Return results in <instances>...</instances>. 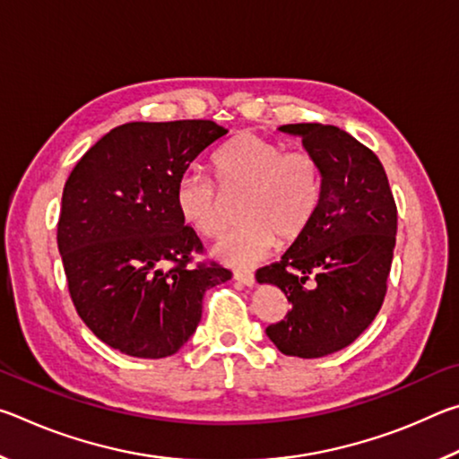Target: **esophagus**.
I'll return each mask as SVG.
<instances>
[{
	"mask_svg": "<svg viewBox=\"0 0 459 459\" xmlns=\"http://www.w3.org/2000/svg\"><path fill=\"white\" fill-rule=\"evenodd\" d=\"M235 281H238L240 285L253 287V285H255V275H253V273H247V271H237V273H235Z\"/></svg>",
	"mask_w": 459,
	"mask_h": 459,
	"instance_id": "34e87169",
	"label": "esophagus"
}]
</instances>
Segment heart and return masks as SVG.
<instances>
[{"label":"heart","instance_id":"b5f03b06","mask_svg":"<svg viewBox=\"0 0 459 459\" xmlns=\"http://www.w3.org/2000/svg\"><path fill=\"white\" fill-rule=\"evenodd\" d=\"M214 176L224 194H243V222L214 245V257L235 267L257 263L273 247L298 240L312 224L322 200V168L306 152L283 147L255 134L229 139L212 158ZM184 224L212 238L222 230V200L216 186L200 172L180 176L174 192Z\"/></svg>","mask_w":459,"mask_h":459}]
</instances>
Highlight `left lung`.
Returning <instances> with one entry per match:
<instances>
[{
  "label": "left lung",
  "instance_id": "obj_1",
  "mask_svg": "<svg viewBox=\"0 0 459 459\" xmlns=\"http://www.w3.org/2000/svg\"><path fill=\"white\" fill-rule=\"evenodd\" d=\"M322 168V200L312 224L279 263L257 271L259 283L285 293L291 309L265 330L279 352L320 359L360 336L386 293L397 235V206L380 160L333 126L293 123Z\"/></svg>",
  "mask_w": 459,
  "mask_h": 459
}]
</instances>
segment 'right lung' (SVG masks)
Wrapping results in <instances>:
<instances>
[{
    "label": "right lung",
    "instance_id": "add662e5",
    "mask_svg": "<svg viewBox=\"0 0 459 459\" xmlns=\"http://www.w3.org/2000/svg\"><path fill=\"white\" fill-rule=\"evenodd\" d=\"M227 134L202 119L126 123L68 176L58 221L68 291L82 322L115 351L176 354L198 328L204 291L230 279L221 265L188 267L202 243L174 202L180 176Z\"/></svg>",
    "mask_w": 459,
    "mask_h": 459
}]
</instances>
